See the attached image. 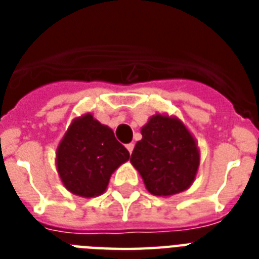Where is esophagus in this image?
I'll return each mask as SVG.
<instances>
[{
  "label": "esophagus",
  "mask_w": 259,
  "mask_h": 259,
  "mask_svg": "<svg viewBox=\"0 0 259 259\" xmlns=\"http://www.w3.org/2000/svg\"><path fill=\"white\" fill-rule=\"evenodd\" d=\"M126 148H127V150H129V153L132 154V152H133V149H134V144L133 142H130V144H127V145H126Z\"/></svg>",
  "instance_id": "obj_1"
}]
</instances>
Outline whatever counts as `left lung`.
Wrapping results in <instances>:
<instances>
[{
  "mask_svg": "<svg viewBox=\"0 0 259 259\" xmlns=\"http://www.w3.org/2000/svg\"><path fill=\"white\" fill-rule=\"evenodd\" d=\"M130 162L146 189L156 196H172L195 180L200 153L192 134L176 117L156 114L141 129Z\"/></svg>",
  "mask_w": 259,
  "mask_h": 259,
  "instance_id": "left-lung-1",
  "label": "left lung"
}]
</instances>
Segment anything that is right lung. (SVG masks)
Here are the masks:
<instances>
[{
    "label": "right lung",
    "mask_w": 259,
    "mask_h": 259,
    "mask_svg": "<svg viewBox=\"0 0 259 259\" xmlns=\"http://www.w3.org/2000/svg\"><path fill=\"white\" fill-rule=\"evenodd\" d=\"M129 158L113 130L89 113L75 118L64 134L56 152V166L70 192L94 197L105 192L114 170Z\"/></svg>",
    "instance_id": "add662e5"
}]
</instances>
